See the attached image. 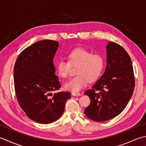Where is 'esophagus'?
Here are the masks:
<instances>
[{"label":"esophagus","instance_id":"esophagus-1","mask_svg":"<svg viewBox=\"0 0 146 146\" xmlns=\"http://www.w3.org/2000/svg\"><path fill=\"white\" fill-rule=\"evenodd\" d=\"M72 94L74 96H79L81 95V94L80 93H78V92H72Z\"/></svg>","mask_w":146,"mask_h":146}]
</instances>
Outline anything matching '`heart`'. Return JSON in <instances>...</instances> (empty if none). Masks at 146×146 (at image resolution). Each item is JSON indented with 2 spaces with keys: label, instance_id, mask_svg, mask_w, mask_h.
Wrapping results in <instances>:
<instances>
[{
  "label": "heart",
  "instance_id": "heart-1",
  "mask_svg": "<svg viewBox=\"0 0 146 146\" xmlns=\"http://www.w3.org/2000/svg\"><path fill=\"white\" fill-rule=\"evenodd\" d=\"M68 62L63 59L56 64V70L58 76L66 78L69 76L71 65L76 66L77 75L69 79L64 85L65 90L79 91L88 84L89 81L96 80L102 74L104 60L102 56L83 48L72 50L67 55Z\"/></svg>",
  "mask_w": 146,
  "mask_h": 146
}]
</instances>
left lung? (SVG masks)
<instances>
[{"mask_svg":"<svg viewBox=\"0 0 146 146\" xmlns=\"http://www.w3.org/2000/svg\"><path fill=\"white\" fill-rule=\"evenodd\" d=\"M106 61L103 76L84 93L91 100L84 113L95 121L110 120L120 114L135 88L131 58L122 46L109 42L106 45Z\"/></svg>","mask_w":146,"mask_h":146,"instance_id":"obj_1","label":"left lung"}]
</instances>
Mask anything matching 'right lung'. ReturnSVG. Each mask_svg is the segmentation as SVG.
<instances>
[{"label":"right lung","instance_id":"right-lung-1","mask_svg":"<svg viewBox=\"0 0 146 146\" xmlns=\"http://www.w3.org/2000/svg\"><path fill=\"white\" fill-rule=\"evenodd\" d=\"M53 40L37 41L20 53L14 67V89L19 105L36 122L52 123L63 114L70 92L61 91L53 58L58 48Z\"/></svg>","mask_w":146,"mask_h":146}]
</instances>
